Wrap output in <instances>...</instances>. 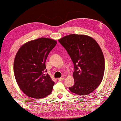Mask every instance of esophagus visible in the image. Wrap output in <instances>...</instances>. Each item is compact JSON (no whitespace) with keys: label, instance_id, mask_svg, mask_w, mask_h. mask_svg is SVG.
Wrapping results in <instances>:
<instances>
[{"label":"esophagus","instance_id":"34e87169","mask_svg":"<svg viewBox=\"0 0 121 121\" xmlns=\"http://www.w3.org/2000/svg\"><path fill=\"white\" fill-rule=\"evenodd\" d=\"M64 80V78H58V80L59 81H62Z\"/></svg>","mask_w":121,"mask_h":121}]
</instances>
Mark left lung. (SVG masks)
I'll return each mask as SVG.
<instances>
[{"instance_id": "8db88e82", "label": "left lung", "mask_w": 121, "mask_h": 121, "mask_svg": "<svg viewBox=\"0 0 121 121\" xmlns=\"http://www.w3.org/2000/svg\"><path fill=\"white\" fill-rule=\"evenodd\" d=\"M58 41L74 63L75 83L69 90L79 95L91 93L100 85L105 72V58L100 46L85 35H69Z\"/></svg>"}]
</instances>
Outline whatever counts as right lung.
<instances>
[{
    "label": "right lung",
    "mask_w": 121,
    "mask_h": 121,
    "mask_svg": "<svg viewBox=\"0 0 121 121\" xmlns=\"http://www.w3.org/2000/svg\"><path fill=\"white\" fill-rule=\"evenodd\" d=\"M57 41L41 37L22 44L16 53L14 72L20 89L30 97L41 99L52 92L54 82L47 72L46 61Z\"/></svg>",
    "instance_id": "1"
}]
</instances>
